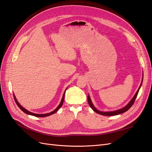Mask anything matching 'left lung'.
Listing matches in <instances>:
<instances>
[{
    "label": "left lung",
    "mask_w": 152,
    "mask_h": 152,
    "mask_svg": "<svg viewBox=\"0 0 152 152\" xmlns=\"http://www.w3.org/2000/svg\"><path fill=\"white\" fill-rule=\"evenodd\" d=\"M141 84H142V82L141 83V85H140V87H139L138 90L137 91L136 94L134 95V97H133V98L131 100V102L128 103V104H127V106H126L125 107L122 108V109H120V110H116V111H114V112H100V111H99V110H98L97 109H96V108L94 107V105L93 104V103H92L91 101V99H90L89 96H87V101H88V103H89V106H90V107L94 110V112H95L96 113H99V114H100V115H105V116H113V115H118V114H121V113H124V112H127V110L132 107V104H134V102H135V100H136V98L137 96V94H138V92H139V90H140V87H141Z\"/></svg>",
    "instance_id": "1"
}]
</instances>
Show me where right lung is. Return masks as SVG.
Wrapping results in <instances>:
<instances>
[{
  "instance_id": "1",
  "label": "right lung",
  "mask_w": 152,
  "mask_h": 152,
  "mask_svg": "<svg viewBox=\"0 0 152 152\" xmlns=\"http://www.w3.org/2000/svg\"><path fill=\"white\" fill-rule=\"evenodd\" d=\"M65 93H64V94H63V98H62V99H61V102L60 104H59L58 107L56 109H55V110H54V111H53L52 112H50V113H45V114H36V113H31V112H30L28 111V110H26V109H25L24 108H23V107H21V106L20 104V103L17 102V100H16V98H15V95H14V98H15V102H16V103L17 104V105L18 106V107H19V108L22 110V111L23 112H25V113H26V114H28V115H31L35 116V117H45L49 116V115H53V114H54V113H56V112L58 111V110L61 107V106L63 105V103L64 96H65Z\"/></svg>"
}]
</instances>
